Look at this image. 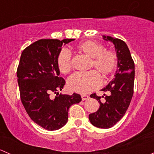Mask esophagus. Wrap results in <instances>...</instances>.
Masks as SVG:
<instances>
[{
	"label": "esophagus",
	"instance_id": "34e87169",
	"mask_svg": "<svg viewBox=\"0 0 154 154\" xmlns=\"http://www.w3.org/2000/svg\"><path fill=\"white\" fill-rule=\"evenodd\" d=\"M81 97H82V100H86L88 98H89V96L86 95V94H82Z\"/></svg>",
	"mask_w": 154,
	"mask_h": 154
}]
</instances>
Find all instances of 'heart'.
Instances as JSON below:
<instances>
[{"label": "heart", "instance_id": "b5f03b06", "mask_svg": "<svg viewBox=\"0 0 154 154\" xmlns=\"http://www.w3.org/2000/svg\"><path fill=\"white\" fill-rule=\"evenodd\" d=\"M77 53L89 58L86 73H74L68 80V87L71 91L86 94L95 89L100 84V77L105 78L112 74L118 65V57L114 51L104 49L102 44L87 40L75 46ZM57 67L62 74H68L71 70V55L66 51L59 53L57 59Z\"/></svg>", "mask_w": 154, "mask_h": 154}]
</instances>
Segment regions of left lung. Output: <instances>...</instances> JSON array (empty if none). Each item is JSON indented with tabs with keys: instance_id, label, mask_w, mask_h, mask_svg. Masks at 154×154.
<instances>
[{
	"instance_id": "1",
	"label": "left lung",
	"mask_w": 154,
	"mask_h": 154,
	"mask_svg": "<svg viewBox=\"0 0 154 154\" xmlns=\"http://www.w3.org/2000/svg\"><path fill=\"white\" fill-rule=\"evenodd\" d=\"M103 39L113 43L118 57V68L115 78L106 87L101 89L109 91V95L102 96L105 102L102 103L101 97L92 94L90 97L96 98L100 103L97 112L88 116L92 125L99 128L108 129L117 124L125 116L130 106L133 94L135 77V65L127 44L119 38L103 35Z\"/></svg>"
}]
</instances>
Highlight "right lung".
<instances>
[{
    "mask_svg": "<svg viewBox=\"0 0 154 154\" xmlns=\"http://www.w3.org/2000/svg\"><path fill=\"white\" fill-rule=\"evenodd\" d=\"M73 38L40 39L23 51L17 69L21 103L31 119L45 130H57L68 122L71 105L81 101V96L59 94L66 84L59 77L57 59L63 45ZM53 92L57 95L51 99Z\"/></svg>",
    "mask_w": 154,
    "mask_h": 154,
    "instance_id": "right-lung-1",
    "label": "right lung"
}]
</instances>
